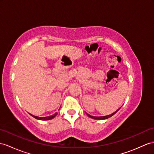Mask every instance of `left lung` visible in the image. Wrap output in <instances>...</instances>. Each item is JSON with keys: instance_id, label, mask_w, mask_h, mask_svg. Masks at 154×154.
<instances>
[{"instance_id": "obj_1", "label": "left lung", "mask_w": 154, "mask_h": 154, "mask_svg": "<svg viewBox=\"0 0 154 154\" xmlns=\"http://www.w3.org/2000/svg\"><path fill=\"white\" fill-rule=\"evenodd\" d=\"M122 106L119 108H118V109L116 110V111H115L114 112H113V113L112 114H110V115H107V116H91V115H89V114H88V113H86L85 112V114H87L89 118H92V119H99V120H102V119H108V118H110V117H112V116L113 115H114L116 112H117L119 109H120V108H122Z\"/></svg>"}]
</instances>
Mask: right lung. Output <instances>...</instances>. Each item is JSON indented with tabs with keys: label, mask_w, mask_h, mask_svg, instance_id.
<instances>
[{
	"label": "right lung",
	"mask_w": 154,
	"mask_h": 154,
	"mask_svg": "<svg viewBox=\"0 0 154 154\" xmlns=\"http://www.w3.org/2000/svg\"><path fill=\"white\" fill-rule=\"evenodd\" d=\"M29 114L31 115V116H32L33 118H35L36 119H39V120H50V119L54 118L56 116V115L57 114V113L56 112V113H55L54 115H51V116H46V117H38V116H34V115L30 114V113H29Z\"/></svg>",
	"instance_id": "1"
}]
</instances>
